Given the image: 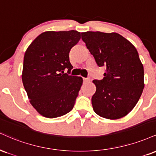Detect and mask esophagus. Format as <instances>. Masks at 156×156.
<instances>
[{"mask_svg":"<svg viewBox=\"0 0 156 156\" xmlns=\"http://www.w3.org/2000/svg\"><path fill=\"white\" fill-rule=\"evenodd\" d=\"M83 82L84 83H88V82L90 81V79L89 78H83Z\"/></svg>","mask_w":156,"mask_h":156,"instance_id":"esophagus-1","label":"esophagus"}]
</instances>
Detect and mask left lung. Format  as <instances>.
Returning a JSON list of instances; mask_svg holds the SVG:
<instances>
[{
  "label": "left lung",
  "mask_w": 156,
  "mask_h": 156,
  "mask_svg": "<svg viewBox=\"0 0 156 156\" xmlns=\"http://www.w3.org/2000/svg\"><path fill=\"white\" fill-rule=\"evenodd\" d=\"M82 40L99 67L105 66L102 80H94L93 110L110 120L124 117L134 108L143 91L144 68L136 48L119 33L88 31Z\"/></svg>",
  "instance_id": "1"
}]
</instances>
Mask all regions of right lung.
<instances>
[{
	"mask_svg": "<svg viewBox=\"0 0 156 156\" xmlns=\"http://www.w3.org/2000/svg\"><path fill=\"white\" fill-rule=\"evenodd\" d=\"M80 39L76 30L46 31L26 50L22 83L30 104L44 117H60L74 107L83 78L64 70L73 69L69 52Z\"/></svg>",
	"mask_w": 156,
	"mask_h": 156,
	"instance_id": "obj_1",
	"label": "right lung"
}]
</instances>
